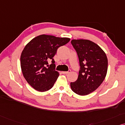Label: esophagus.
Listing matches in <instances>:
<instances>
[{"mask_svg":"<svg viewBox=\"0 0 125 125\" xmlns=\"http://www.w3.org/2000/svg\"><path fill=\"white\" fill-rule=\"evenodd\" d=\"M70 71H71V70H69L68 71H62V73L63 74H69Z\"/></svg>","mask_w":125,"mask_h":125,"instance_id":"esophagus-1","label":"esophagus"}]
</instances>
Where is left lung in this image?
I'll return each instance as SVG.
<instances>
[{"label":"left lung","instance_id":"8db88e82","mask_svg":"<svg viewBox=\"0 0 125 125\" xmlns=\"http://www.w3.org/2000/svg\"><path fill=\"white\" fill-rule=\"evenodd\" d=\"M81 66L78 79L71 82V89L79 95L93 92L102 84L107 71L108 61L104 51L87 39H73Z\"/></svg>","mask_w":125,"mask_h":125}]
</instances>
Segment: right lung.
<instances>
[{
  "mask_svg": "<svg viewBox=\"0 0 125 125\" xmlns=\"http://www.w3.org/2000/svg\"><path fill=\"white\" fill-rule=\"evenodd\" d=\"M70 40L69 38L42 34L33 38L25 46L21 56V71L28 83L35 90L44 92L52 87L59 75L55 70L53 57L58 48ZM50 60L52 63L49 67L48 61Z\"/></svg>",
  "mask_w": 125,
  "mask_h": 125,
  "instance_id": "1",
  "label": "right lung"
}]
</instances>
